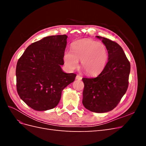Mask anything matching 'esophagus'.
I'll return each instance as SVG.
<instances>
[{
  "instance_id": "34e87169",
  "label": "esophagus",
  "mask_w": 146,
  "mask_h": 146,
  "mask_svg": "<svg viewBox=\"0 0 146 146\" xmlns=\"http://www.w3.org/2000/svg\"><path fill=\"white\" fill-rule=\"evenodd\" d=\"M76 79L77 80H80L82 79V77L81 76H79V75H77V76H76Z\"/></svg>"
}]
</instances>
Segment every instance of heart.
I'll return each instance as SVG.
<instances>
[{
	"mask_svg": "<svg viewBox=\"0 0 146 146\" xmlns=\"http://www.w3.org/2000/svg\"><path fill=\"white\" fill-rule=\"evenodd\" d=\"M72 50L64 53V62L69 70L78 66L81 61L82 68L86 74L96 76L100 74L107 64L108 53L106 46L90 39H82L72 44Z\"/></svg>",
	"mask_w": 146,
	"mask_h": 146,
	"instance_id": "b5f03b06",
	"label": "heart"
}]
</instances>
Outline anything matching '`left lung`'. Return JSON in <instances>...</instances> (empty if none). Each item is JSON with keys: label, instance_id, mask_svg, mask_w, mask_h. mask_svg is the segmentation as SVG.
<instances>
[{"label": "left lung", "instance_id": "8db88e82", "mask_svg": "<svg viewBox=\"0 0 146 146\" xmlns=\"http://www.w3.org/2000/svg\"><path fill=\"white\" fill-rule=\"evenodd\" d=\"M96 37L107 47L108 62L97 77L82 78L85 85L82 103L90 111L101 113L111 111L125 94L130 63L117 43L106 38Z\"/></svg>", "mask_w": 146, "mask_h": 146}]
</instances>
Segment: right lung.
<instances>
[{
    "instance_id": "right-lung-1",
    "label": "right lung",
    "mask_w": 146,
    "mask_h": 146,
    "mask_svg": "<svg viewBox=\"0 0 146 146\" xmlns=\"http://www.w3.org/2000/svg\"><path fill=\"white\" fill-rule=\"evenodd\" d=\"M66 35H54L32 43L16 65V88L20 98L36 111L56 107L61 92L72 83L76 74L61 68L67 44Z\"/></svg>"
}]
</instances>
